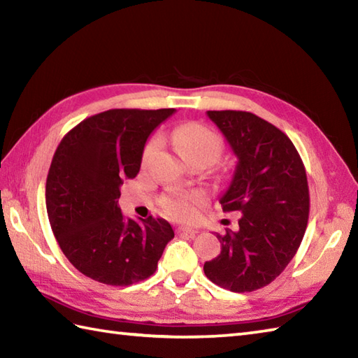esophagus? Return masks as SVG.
Masks as SVG:
<instances>
[{
	"mask_svg": "<svg viewBox=\"0 0 358 358\" xmlns=\"http://www.w3.org/2000/svg\"><path fill=\"white\" fill-rule=\"evenodd\" d=\"M177 234H185V235H189V237H195V235L199 234V229H196V227L180 226V227H177Z\"/></svg>",
	"mask_w": 358,
	"mask_h": 358,
	"instance_id": "obj_1",
	"label": "esophagus"
}]
</instances>
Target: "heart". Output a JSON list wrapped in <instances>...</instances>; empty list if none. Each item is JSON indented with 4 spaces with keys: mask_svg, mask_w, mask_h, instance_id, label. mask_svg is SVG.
<instances>
[{
    "mask_svg": "<svg viewBox=\"0 0 358 358\" xmlns=\"http://www.w3.org/2000/svg\"><path fill=\"white\" fill-rule=\"evenodd\" d=\"M175 149L178 154L187 158L191 155H204L212 162L222 155L223 143L220 136L209 131L201 124H185L175 129L171 135ZM158 148V141L152 140L148 143L143 152V164H148ZM203 203V196L196 192H172L162 199V208L167 215L178 222H191L196 217L199 206Z\"/></svg>",
    "mask_w": 358,
    "mask_h": 358,
    "instance_id": "obj_1",
    "label": "heart"
}]
</instances>
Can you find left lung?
I'll use <instances>...</instances> for the list:
<instances>
[{"instance_id": "obj_1", "label": "left lung", "mask_w": 358, "mask_h": 358, "mask_svg": "<svg viewBox=\"0 0 358 358\" xmlns=\"http://www.w3.org/2000/svg\"><path fill=\"white\" fill-rule=\"evenodd\" d=\"M237 157L220 203L238 210V231L217 235L222 252L204 263L206 277L232 292H252L275 280L305 235L309 189L301 158L287 135L243 110H208Z\"/></svg>"}]
</instances>
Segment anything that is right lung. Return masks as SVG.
<instances>
[{"label": "right lung", "instance_id": "right-lung-1", "mask_svg": "<svg viewBox=\"0 0 358 358\" xmlns=\"http://www.w3.org/2000/svg\"><path fill=\"white\" fill-rule=\"evenodd\" d=\"M175 109H110L89 117L58 144L45 181L52 232L75 268L104 285L150 277L173 238L163 218H126L120 186L140 171L149 135Z\"/></svg>", "mask_w": 358, "mask_h": 358}]
</instances>
